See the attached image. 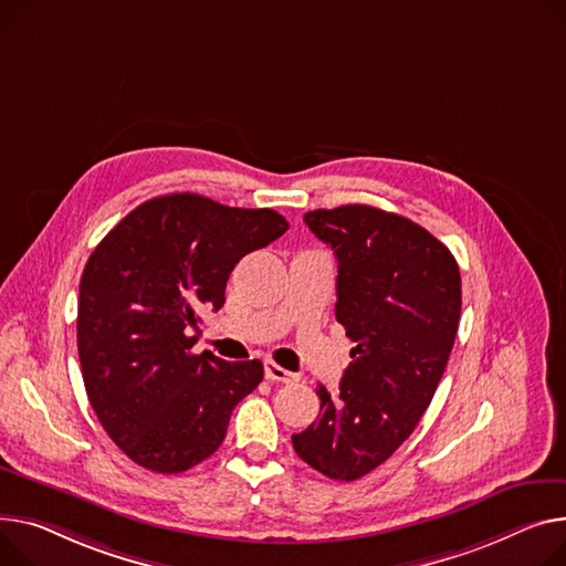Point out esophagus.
<instances>
[{"label": "esophagus", "instance_id": "1", "mask_svg": "<svg viewBox=\"0 0 566 566\" xmlns=\"http://www.w3.org/2000/svg\"><path fill=\"white\" fill-rule=\"evenodd\" d=\"M263 373H266V380H271V382H284V385L297 382V375H295V373L282 368L280 364H275V361H271V359H269L266 364H263Z\"/></svg>", "mask_w": 566, "mask_h": 566}]
</instances>
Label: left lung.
Here are the masks:
<instances>
[{"label": "left lung", "mask_w": 566, "mask_h": 566, "mask_svg": "<svg viewBox=\"0 0 566 566\" xmlns=\"http://www.w3.org/2000/svg\"><path fill=\"white\" fill-rule=\"evenodd\" d=\"M336 256V321L355 342L338 391L318 387V419L291 437L300 460L332 480L387 462L419 426L453 350L462 280L421 224L368 205L305 213Z\"/></svg>", "instance_id": "left-lung-1"}]
</instances>
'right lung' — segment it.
I'll return each mask as SVG.
<instances>
[{
	"label": "right lung",
	"mask_w": 566,
	"mask_h": 566,
	"mask_svg": "<svg viewBox=\"0 0 566 566\" xmlns=\"http://www.w3.org/2000/svg\"><path fill=\"white\" fill-rule=\"evenodd\" d=\"M289 230L273 209L198 193L153 198L88 256L77 350L91 407L138 467L181 473L213 455L232 409L263 380L259 359L191 353L198 312H218L237 263Z\"/></svg>",
	"instance_id": "1"
}]
</instances>
